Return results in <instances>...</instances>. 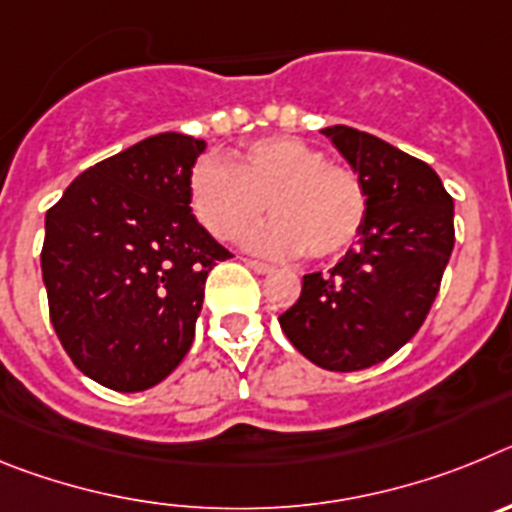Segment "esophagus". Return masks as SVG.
<instances>
[{"mask_svg": "<svg viewBox=\"0 0 512 512\" xmlns=\"http://www.w3.org/2000/svg\"><path fill=\"white\" fill-rule=\"evenodd\" d=\"M246 266L248 269L256 271V274H271V271H274V266L264 264V261H256V259H246Z\"/></svg>", "mask_w": 512, "mask_h": 512, "instance_id": "1", "label": "esophagus"}]
</instances>
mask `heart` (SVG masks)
Instances as JSON below:
<instances>
[{"label": "heart", "mask_w": 512, "mask_h": 512, "mask_svg": "<svg viewBox=\"0 0 512 512\" xmlns=\"http://www.w3.org/2000/svg\"><path fill=\"white\" fill-rule=\"evenodd\" d=\"M271 223L248 235L266 256L338 259L366 225L364 182L348 166L292 135L248 143L233 161L202 158L189 174V205L217 241H235L266 212Z\"/></svg>", "instance_id": "obj_1"}]
</instances>
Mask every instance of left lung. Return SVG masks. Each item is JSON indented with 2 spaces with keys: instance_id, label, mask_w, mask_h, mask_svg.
Wrapping results in <instances>:
<instances>
[{
  "instance_id": "left-lung-1",
  "label": "left lung",
  "mask_w": 512,
  "mask_h": 512,
  "mask_svg": "<svg viewBox=\"0 0 512 512\" xmlns=\"http://www.w3.org/2000/svg\"><path fill=\"white\" fill-rule=\"evenodd\" d=\"M323 133L364 182L369 212L359 248L328 274H305L279 325L312 364L359 372L423 325L454 251V200L431 166L377 135L346 125Z\"/></svg>"
}]
</instances>
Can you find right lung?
I'll return each instance as SVG.
<instances>
[{"label": "right lung", "mask_w": 512, "mask_h": 512, "mask_svg": "<svg viewBox=\"0 0 512 512\" xmlns=\"http://www.w3.org/2000/svg\"><path fill=\"white\" fill-rule=\"evenodd\" d=\"M205 140L161 133L79 174L45 212L51 323L79 372L148 390L194 341L207 274L230 251L197 223L189 174Z\"/></svg>", "instance_id": "1"}]
</instances>
